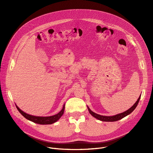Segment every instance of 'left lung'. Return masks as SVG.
<instances>
[{"label":"left lung","mask_w":153,"mask_h":153,"mask_svg":"<svg viewBox=\"0 0 153 153\" xmlns=\"http://www.w3.org/2000/svg\"><path fill=\"white\" fill-rule=\"evenodd\" d=\"M140 99V96H139V99H137V100L136 101V102L134 104V105H133V106L131 107L129 110H128L127 111L123 112V113H122L120 114H117V115H115V116H101V115H99V114H97L94 112H93L88 107V111L90 112V113L95 118L100 120H102V121H104V122H115V121H117L122 118H123L124 117L126 116L127 115L129 114L130 113H131L134 110V109L136 108L139 102V100Z\"/></svg>","instance_id":"1"}]
</instances>
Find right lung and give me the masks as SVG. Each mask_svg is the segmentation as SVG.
<instances>
[{
    "label": "right lung",
    "instance_id": "1",
    "mask_svg": "<svg viewBox=\"0 0 153 153\" xmlns=\"http://www.w3.org/2000/svg\"><path fill=\"white\" fill-rule=\"evenodd\" d=\"M16 108L18 110V111L20 112V113L24 117H25L27 119L31 120L34 123H38V124L47 125V124H52V123L56 122V121H57L60 118V117L63 115V114L64 113L65 105H63L62 110L59 113H57L56 115H54L52 116H49V117H39V116H31V115L28 114L22 111L17 106H16Z\"/></svg>",
    "mask_w": 153,
    "mask_h": 153
}]
</instances>
